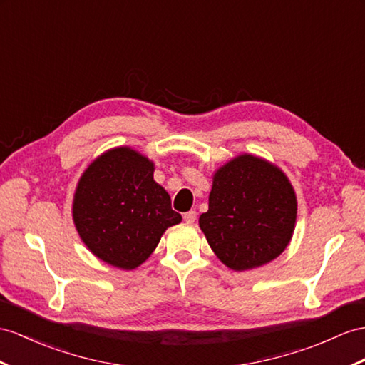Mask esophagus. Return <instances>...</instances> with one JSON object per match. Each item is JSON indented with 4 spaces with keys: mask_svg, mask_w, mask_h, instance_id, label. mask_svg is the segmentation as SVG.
I'll use <instances>...</instances> for the list:
<instances>
[{
    "mask_svg": "<svg viewBox=\"0 0 365 365\" xmlns=\"http://www.w3.org/2000/svg\"><path fill=\"white\" fill-rule=\"evenodd\" d=\"M195 220H197V212H195V210H189V212L184 213L185 223H193Z\"/></svg>",
    "mask_w": 365,
    "mask_h": 365,
    "instance_id": "34e87169",
    "label": "esophagus"
}]
</instances>
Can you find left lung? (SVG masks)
Listing matches in <instances>:
<instances>
[{
	"instance_id": "8db88e82",
	"label": "left lung",
	"mask_w": 365,
	"mask_h": 365,
	"mask_svg": "<svg viewBox=\"0 0 365 365\" xmlns=\"http://www.w3.org/2000/svg\"><path fill=\"white\" fill-rule=\"evenodd\" d=\"M296 213L288 178L263 159L243 155L213 176L209 210L201 213L200 227L221 262L246 271L285 251Z\"/></svg>"
}]
</instances>
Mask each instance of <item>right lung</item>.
I'll return each instance as SVG.
<instances>
[{"mask_svg":"<svg viewBox=\"0 0 365 365\" xmlns=\"http://www.w3.org/2000/svg\"><path fill=\"white\" fill-rule=\"evenodd\" d=\"M73 217L83 243L122 269L144 263L181 215L153 180V163L127 147L97 158L80 178Z\"/></svg>","mask_w":365,"mask_h":365,"instance_id":"right-lung-1","label":"right lung"}]
</instances>
